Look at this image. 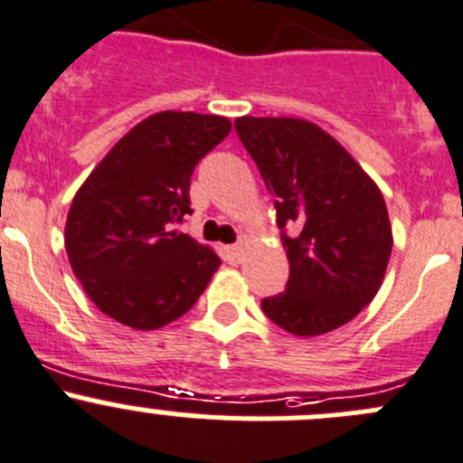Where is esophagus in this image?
<instances>
[{"instance_id": "34e87169", "label": "esophagus", "mask_w": 463, "mask_h": 463, "mask_svg": "<svg viewBox=\"0 0 463 463\" xmlns=\"http://www.w3.org/2000/svg\"><path fill=\"white\" fill-rule=\"evenodd\" d=\"M241 255H244V249H241V244L226 246V258H228V262L240 264V262H241Z\"/></svg>"}]
</instances>
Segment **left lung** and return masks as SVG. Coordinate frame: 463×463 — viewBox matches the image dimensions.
Listing matches in <instances>:
<instances>
[{
  "label": "left lung",
  "mask_w": 463,
  "mask_h": 463,
  "mask_svg": "<svg viewBox=\"0 0 463 463\" xmlns=\"http://www.w3.org/2000/svg\"><path fill=\"white\" fill-rule=\"evenodd\" d=\"M241 145L276 196L289 260L282 294L262 312L296 336H318L355 318L384 280L393 235L373 178L330 133L298 118H237Z\"/></svg>",
  "instance_id": "1"
}]
</instances>
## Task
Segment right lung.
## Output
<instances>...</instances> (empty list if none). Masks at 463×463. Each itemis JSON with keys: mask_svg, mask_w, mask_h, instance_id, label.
Segmentation results:
<instances>
[{"mask_svg": "<svg viewBox=\"0 0 463 463\" xmlns=\"http://www.w3.org/2000/svg\"><path fill=\"white\" fill-rule=\"evenodd\" d=\"M231 119L165 110L142 119L74 194L65 250L106 317L158 330L196 303L222 260L176 231L190 208L196 163L231 133Z\"/></svg>", "mask_w": 463, "mask_h": 463, "instance_id": "1", "label": "right lung"}]
</instances>
